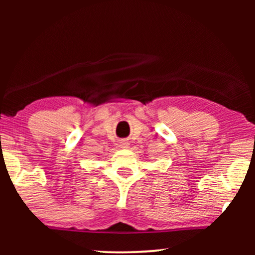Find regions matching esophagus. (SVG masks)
<instances>
[{"mask_svg": "<svg viewBox=\"0 0 255 255\" xmlns=\"http://www.w3.org/2000/svg\"><path fill=\"white\" fill-rule=\"evenodd\" d=\"M120 147H122V148H128L129 147L128 140H122V143H120Z\"/></svg>", "mask_w": 255, "mask_h": 255, "instance_id": "esophagus-1", "label": "esophagus"}]
</instances>
